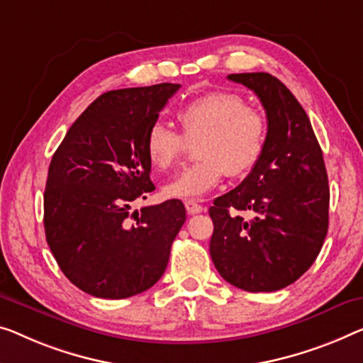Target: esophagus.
<instances>
[{
  "instance_id": "1",
  "label": "esophagus",
  "mask_w": 363,
  "mask_h": 363,
  "mask_svg": "<svg viewBox=\"0 0 363 363\" xmlns=\"http://www.w3.org/2000/svg\"><path fill=\"white\" fill-rule=\"evenodd\" d=\"M184 205H186V210H187L189 215H197L200 212H203L202 205H199L196 200H192V199L186 200V203H184Z\"/></svg>"
}]
</instances>
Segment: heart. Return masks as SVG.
Returning <instances> with one entry per match:
<instances>
[{"mask_svg":"<svg viewBox=\"0 0 363 363\" xmlns=\"http://www.w3.org/2000/svg\"><path fill=\"white\" fill-rule=\"evenodd\" d=\"M182 134L155 122L145 138L150 164L166 171L177 163L188 142H197L199 161L184 167L164 186L167 197L199 199L218 186L225 172L246 176L259 163L266 148L267 118L246 104L240 94L210 91L189 101L176 112Z\"/></svg>","mask_w":363,"mask_h":363,"instance_id":"heart-1","label":"heart"}]
</instances>
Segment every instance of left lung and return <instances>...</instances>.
Here are the masks:
<instances>
[{"mask_svg": "<svg viewBox=\"0 0 363 363\" xmlns=\"http://www.w3.org/2000/svg\"><path fill=\"white\" fill-rule=\"evenodd\" d=\"M228 79L262 102L267 140L246 179L208 210L210 256L228 284L254 294L275 291L298 280L321 251L329 223L328 172L310 118L282 81L269 73Z\"/></svg>", "mask_w": 363, "mask_h": 363, "instance_id": "1", "label": "left lung"}]
</instances>
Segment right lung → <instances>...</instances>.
Returning a JSON list of instances; mask_svg holds the SVG:
<instances>
[{
  "instance_id": "add662e5",
  "label": "right lung",
  "mask_w": 363,
  "mask_h": 363,
  "mask_svg": "<svg viewBox=\"0 0 363 363\" xmlns=\"http://www.w3.org/2000/svg\"><path fill=\"white\" fill-rule=\"evenodd\" d=\"M179 88L161 83L99 96L50 161L47 242L69 282L97 298H128L158 282L186 221L177 199L130 213L135 200L155 191L145 138Z\"/></svg>"
}]
</instances>
